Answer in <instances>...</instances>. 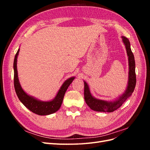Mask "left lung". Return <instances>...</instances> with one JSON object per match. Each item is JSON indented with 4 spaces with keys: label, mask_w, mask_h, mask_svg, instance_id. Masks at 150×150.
Here are the masks:
<instances>
[{
    "label": "left lung",
    "mask_w": 150,
    "mask_h": 150,
    "mask_svg": "<svg viewBox=\"0 0 150 150\" xmlns=\"http://www.w3.org/2000/svg\"><path fill=\"white\" fill-rule=\"evenodd\" d=\"M122 42H123L126 49L127 55L128 56V63H129V76H128V83L126 89L125 93L122 94L120 98L114 101H106L101 99H98L93 97L91 94L90 90L88 84L85 81L84 84V99L88 106L91 110L99 111V112H111L118 109L127 99H128L134 91L135 88L137 79H136L135 73V61L134 55L131 51L130 47L129 40L125 38V36H122Z\"/></svg>",
    "instance_id": "8db88e82"
}]
</instances>
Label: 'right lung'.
<instances>
[{
  "mask_svg": "<svg viewBox=\"0 0 150 150\" xmlns=\"http://www.w3.org/2000/svg\"><path fill=\"white\" fill-rule=\"evenodd\" d=\"M19 52V49L15 56L14 61H13V70H14V76H13V83L14 88L17 97L19 98L21 102L33 112L38 115H49L56 112L59 110L61 106L63 98H64L65 93L68 87L74 79V77H72L67 79L61 86V88L52 101H41L38 100L34 97L29 96L22 89L20 84L19 78H18L17 69V56Z\"/></svg>",
  "mask_w": 150,
  "mask_h": 150,
  "instance_id": "1",
  "label": "right lung"
}]
</instances>
